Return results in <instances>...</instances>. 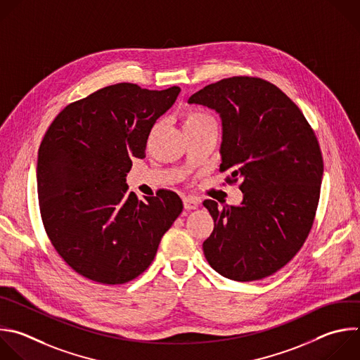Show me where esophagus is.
<instances>
[{"label": "esophagus", "instance_id": "obj_1", "mask_svg": "<svg viewBox=\"0 0 360 360\" xmlns=\"http://www.w3.org/2000/svg\"><path fill=\"white\" fill-rule=\"evenodd\" d=\"M198 206H199V200H198V199L189 198V196L184 199V207H185V209H188V210H195V209H198Z\"/></svg>", "mask_w": 360, "mask_h": 360}]
</instances>
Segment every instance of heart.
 Instances as JSON below:
<instances>
[{
    "instance_id": "b5f03b06",
    "label": "heart",
    "mask_w": 360,
    "mask_h": 360,
    "mask_svg": "<svg viewBox=\"0 0 360 360\" xmlns=\"http://www.w3.org/2000/svg\"><path fill=\"white\" fill-rule=\"evenodd\" d=\"M214 126L213 118L202 110H189L184 115V130Z\"/></svg>"
}]
</instances>
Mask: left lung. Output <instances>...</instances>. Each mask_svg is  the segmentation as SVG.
<instances>
[{
	"label": "left lung",
	"instance_id": "1",
	"mask_svg": "<svg viewBox=\"0 0 360 360\" xmlns=\"http://www.w3.org/2000/svg\"><path fill=\"white\" fill-rule=\"evenodd\" d=\"M189 104L221 122L220 171L242 179L240 205L205 200L213 217L203 253L213 270L255 281L284 267L312 227L323 174L316 137L295 103L270 82L234 76L207 84Z\"/></svg>",
	"mask_w": 360,
	"mask_h": 360
}]
</instances>
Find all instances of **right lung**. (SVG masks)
Returning a JSON list of instances; mask_svg holds the SVG:
<instances>
[{
  "label": "right lung",
  "mask_w": 360,
  "mask_h": 360,
  "mask_svg": "<svg viewBox=\"0 0 360 360\" xmlns=\"http://www.w3.org/2000/svg\"><path fill=\"white\" fill-rule=\"evenodd\" d=\"M179 91L117 83L66 105L48 129L37 165L41 216L80 276L108 285L134 280L181 214L175 192L139 200L126 184L131 158H144L151 129Z\"/></svg>",
  "instance_id": "add662e5"
}]
</instances>
